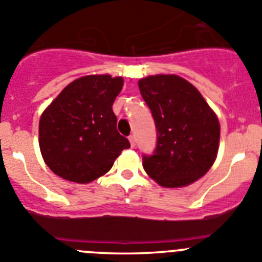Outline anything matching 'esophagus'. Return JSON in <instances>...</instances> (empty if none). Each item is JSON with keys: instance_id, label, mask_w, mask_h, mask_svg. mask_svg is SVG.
I'll use <instances>...</instances> for the list:
<instances>
[{"instance_id": "34e87169", "label": "esophagus", "mask_w": 262, "mask_h": 262, "mask_svg": "<svg viewBox=\"0 0 262 262\" xmlns=\"http://www.w3.org/2000/svg\"><path fill=\"white\" fill-rule=\"evenodd\" d=\"M129 141H130V146H132V147H136V137H134V136H129Z\"/></svg>"}]
</instances>
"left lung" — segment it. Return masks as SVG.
Returning <instances> with one entry per match:
<instances>
[{"mask_svg": "<svg viewBox=\"0 0 262 262\" xmlns=\"http://www.w3.org/2000/svg\"><path fill=\"white\" fill-rule=\"evenodd\" d=\"M138 87L157 128L154 152L142 155L146 173L166 188L202 178L215 160L221 128L200 91L178 75H151Z\"/></svg>", "mask_w": 262, "mask_h": 262, "instance_id": "obj_1", "label": "left lung"}]
</instances>
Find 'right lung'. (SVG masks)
Masks as SVG:
<instances>
[{
    "label": "right lung",
    "instance_id": "1",
    "mask_svg": "<svg viewBox=\"0 0 262 262\" xmlns=\"http://www.w3.org/2000/svg\"><path fill=\"white\" fill-rule=\"evenodd\" d=\"M124 81L87 75L68 84L44 111L39 145L47 166L65 180L86 184L104 175L128 138L117 132L112 104Z\"/></svg>",
    "mask_w": 262,
    "mask_h": 262
}]
</instances>
